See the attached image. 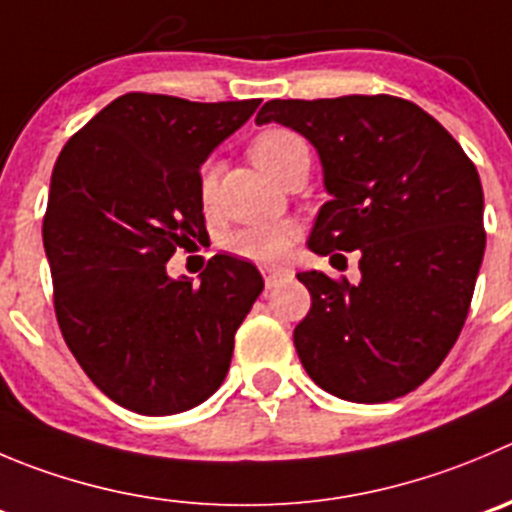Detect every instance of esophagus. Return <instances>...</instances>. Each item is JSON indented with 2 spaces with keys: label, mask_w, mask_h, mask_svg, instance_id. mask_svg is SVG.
I'll return each instance as SVG.
<instances>
[{
  "label": "esophagus",
  "mask_w": 512,
  "mask_h": 512,
  "mask_svg": "<svg viewBox=\"0 0 512 512\" xmlns=\"http://www.w3.org/2000/svg\"><path fill=\"white\" fill-rule=\"evenodd\" d=\"M261 274H264V281H266V289H271V286L279 284L281 279H284L289 271L286 269H276V266H261Z\"/></svg>",
  "instance_id": "obj_1"
}]
</instances>
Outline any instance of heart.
I'll return each instance as SVG.
<instances>
[{
    "instance_id": "heart-1",
    "label": "heart",
    "mask_w": 512,
    "mask_h": 512,
    "mask_svg": "<svg viewBox=\"0 0 512 512\" xmlns=\"http://www.w3.org/2000/svg\"><path fill=\"white\" fill-rule=\"evenodd\" d=\"M248 155L266 175L279 178L299 155H309L304 140L299 135L289 133L281 128H269L261 135H256L248 148ZM218 188V163L216 160H206L198 173V193L206 206H211L216 198ZM296 238L294 223L279 221V223H256V226L238 228L236 233L228 236V248L243 259L259 261V264H279L286 256L289 246Z\"/></svg>"
}]
</instances>
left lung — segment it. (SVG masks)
Wrapping results in <instances>:
<instances>
[{"label": "left lung", "mask_w": 512, "mask_h": 512, "mask_svg": "<svg viewBox=\"0 0 512 512\" xmlns=\"http://www.w3.org/2000/svg\"><path fill=\"white\" fill-rule=\"evenodd\" d=\"M256 123L286 125L319 153L332 198L311 228V251H359L357 284L296 274L311 294L294 329L306 374L364 405L412 392L447 357L470 309L485 253L478 170L402 97L271 100Z\"/></svg>", "instance_id": "8db88e82"}]
</instances>
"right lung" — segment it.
<instances>
[{
    "label": "right lung",
    "mask_w": 512,
    "mask_h": 512,
    "mask_svg": "<svg viewBox=\"0 0 512 512\" xmlns=\"http://www.w3.org/2000/svg\"><path fill=\"white\" fill-rule=\"evenodd\" d=\"M259 102L128 92L57 158L42 223L57 324L125 410L186 412L226 379L236 329L264 291L259 269L218 253L193 284L165 264L206 233L198 168Z\"/></svg>",
    "instance_id": "obj_1"
}]
</instances>
